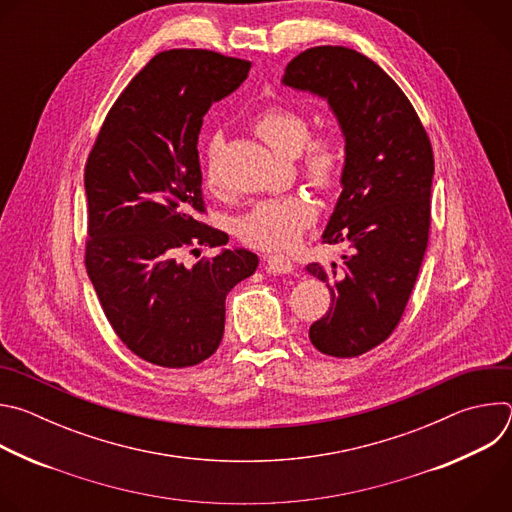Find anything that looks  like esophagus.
<instances>
[{"label":"esophagus","instance_id":"esophagus-1","mask_svg":"<svg viewBox=\"0 0 512 512\" xmlns=\"http://www.w3.org/2000/svg\"><path fill=\"white\" fill-rule=\"evenodd\" d=\"M265 261H267V269L271 273H289L291 269H294L291 259L285 255H265Z\"/></svg>","mask_w":512,"mask_h":512}]
</instances>
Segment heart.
<instances>
[{"label": "heart", "mask_w": 512, "mask_h": 512, "mask_svg": "<svg viewBox=\"0 0 512 512\" xmlns=\"http://www.w3.org/2000/svg\"><path fill=\"white\" fill-rule=\"evenodd\" d=\"M257 135L281 154H300V170L306 182L320 190H336L346 174L348 141L338 121H326L310 131V117L291 105H269L255 119ZM223 137L214 135L208 143L204 180L210 190L221 188L218 156ZM316 204L306 194H287L257 202L237 223L239 239L255 249L285 251L298 245L306 229L316 221Z\"/></svg>", "instance_id": "b5f03b06"}]
</instances>
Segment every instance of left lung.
<instances>
[{
    "label": "left lung",
    "instance_id": "8db88e82",
    "mask_svg": "<svg viewBox=\"0 0 512 512\" xmlns=\"http://www.w3.org/2000/svg\"><path fill=\"white\" fill-rule=\"evenodd\" d=\"M283 85L328 99L346 133V174L324 243L348 253L342 265L308 263L332 300L310 340L328 356L354 358L393 334L411 298L431 225V141L399 85L352 48L300 52Z\"/></svg>",
    "mask_w": 512,
    "mask_h": 512
}]
</instances>
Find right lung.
I'll return each mask as SVG.
<instances>
[{
  "label": "right lung",
  "instance_id": "right-lung-1",
  "mask_svg": "<svg viewBox=\"0 0 512 512\" xmlns=\"http://www.w3.org/2000/svg\"><path fill=\"white\" fill-rule=\"evenodd\" d=\"M249 68L212 50L156 54L109 109L85 164L87 273L119 340L158 367H194L216 352L229 291L259 263L245 249L182 261L229 241L200 218L196 145L210 105Z\"/></svg>",
  "mask_w": 512,
  "mask_h": 512
}]
</instances>
